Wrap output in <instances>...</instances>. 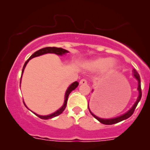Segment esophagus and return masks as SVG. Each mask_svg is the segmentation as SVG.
<instances>
[{"instance_id": "1", "label": "esophagus", "mask_w": 150, "mask_h": 150, "mask_svg": "<svg viewBox=\"0 0 150 150\" xmlns=\"http://www.w3.org/2000/svg\"><path fill=\"white\" fill-rule=\"evenodd\" d=\"M79 83H80V84H88V81H87V80H86V79H83L80 81V82Z\"/></svg>"}]
</instances>
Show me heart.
Instances as JSON below:
<instances>
[{
	"label": "heart",
	"instance_id": "heart-1",
	"mask_svg": "<svg viewBox=\"0 0 150 150\" xmlns=\"http://www.w3.org/2000/svg\"><path fill=\"white\" fill-rule=\"evenodd\" d=\"M116 61L114 59H108L105 57H100L97 59H91L86 62V66L91 71L102 70L103 73L110 74L115 71L116 68Z\"/></svg>",
	"mask_w": 150,
	"mask_h": 150
}]
</instances>
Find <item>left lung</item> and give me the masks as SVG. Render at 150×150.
Segmentation results:
<instances>
[{
	"instance_id": "left-lung-1",
	"label": "left lung",
	"mask_w": 150,
	"mask_h": 150,
	"mask_svg": "<svg viewBox=\"0 0 150 150\" xmlns=\"http://www.w3.org/2000/svg\"><path fill=\"white\" fill-rule=\"evenodd\" d=\"M133 76L134 77L135 79H137L138 82V87H137V91L139 92V95H138L137 99L136 102L134 103V104L133 105L132 107L128 110L127 112H126L125 113H124L123 115H120V116H118V117H115V118H99L97 117V115H95L89 109V106H88V109H89L90 112L91 114L96 119L99 121L100 122H101L102 124H104V125H113V124H116L118 122H120L123 120H125L127 118H128L129 117H131L132 115V114L134 113V112L135 109H136L138 103L140 102V99H141L142 97V91H141V85H140V75L139 74L137 73V71H136L135 69H133ZM93 91V90H92V92Z\"/></svg>"
}]
</instances>
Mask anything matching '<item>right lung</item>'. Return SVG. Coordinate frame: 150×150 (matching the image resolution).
<instances>
[{
    "label": "right lung",
    "mask_w": 150,
    "mask_h": 150,
    "mask_svg": "<svg viewBox=\"0 0 150 150\" xmlns=\"http://www.w3.org/2000/svg\"><path fill=\"white\" fill-rule=\"evenodd\" d=\"M67 53H69L68 50H65V49H62V48L61 47H44V48H42V49H40V50H38V51L35 52V53H34L33 54L29 57V59H28L26 62H25L24 66H23V71H22V75H23L25 68V66H26L28 61H29L31 59H32V58H34V57H39V56L44 55V54H46V53H55V54H57V55L62 56ZM21 79H22V76H21ZM20 84H21V81H20ZM78 86H79V82H78V81H75V82H73L72 84H70V85L69 86V88H67V90H66V93H65L64 103H63V105L62 106V107L59 108V109H58V110H57L55 112H53L50 115H38L35 112L34 113H35V114L38 117H39L40 118H41V119H45V120H46V119H50V118H54V117L60 115L62 112L64 111V109H66V104H67V101H68V97H69V93H71V91H74V90L78 87ZM25 107L26 108H28L25 104Z\"/></svg>",
    "instance_id": "add662e5"
}]
</instances>
